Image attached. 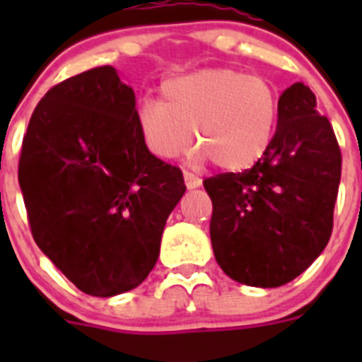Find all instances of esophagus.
<instances>
[{
	"label": "esophagus",
	"mask_w": 362,
	"mask_h": 362,
	"mask_svg": "<svg viewBox=\"0 0 362 362\" xmlns=\"http://www.w3.org/2000/svg\"><path fill=\"white\" fill-rule=\"evenodd\" d=\"M183 177H185V183H187L188 188H197L201 185V179L197 175H194L192 172L185 170L183 172Z\"/></svg>",
	"instance_id": "34e87169"
}]
</instances>
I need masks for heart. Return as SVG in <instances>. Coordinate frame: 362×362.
<instances>
[{"mask_svg": "<svg viewBox=\"0 0 362 362\" xmlns=\"http://www.w3.org/2000/svg\"><path fill=\"white\" fill-rule=\"evenodd\" d=\"M277 107L267 79L233 69H201L166 79L161 101L143 99L137 105L136 123L158 158H181L194 132L197 163L212 158L225 170H243L267 152Z\"/></svg>", "mask_w": 362, "mask_h": 362, "instance_id": "obj_1", "label": "heart"}]
</instances>
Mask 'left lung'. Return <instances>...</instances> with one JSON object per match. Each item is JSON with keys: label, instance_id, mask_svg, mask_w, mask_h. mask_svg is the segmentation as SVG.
Returning <instances> with one entry per match:
<instances>
[{"label": "left lung", "instance_id": "1", "mask_svg": "<svg viewBox=\"0 0 362 362\" xmlns=\"http://www.w3.org/2000/svg\"><path fill=\"white\" fill-rule=\"evenodd\" d=\"M277 129L252 168L203 181L216 261L238 283L276 288L319 257L334 228L341 148L305 83L281 94Z\"/></svg>", "mask_w": 362, "mask_h": 362}]
</instances>
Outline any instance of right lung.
<instances>
[{"instance_id": "obj_1", "label": "right lung", "mask_w": 362, "mask_h": 362, "mask_svg": "<svg viewBox=\"0 0 362 362\" xmlns=\"http://www.w3.org/2000/svg\"><path fill=\"white\" fill-rule=\"evenodd\" d=\"M136 110L134 90L114 66L86 70L41 98L19 156L32 238L94 297L145 281L187 190L181 168L146 148Z\"/></svg>"}]
</instances>
